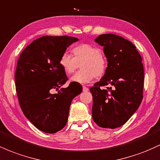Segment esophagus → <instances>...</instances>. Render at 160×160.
I'll list each match as a JSON object with an SVG mask.
<instances>
[{"label": "esophagus", "mask_w": 160, "mask_h": 160, "mask_svg": "<svg viewBox=\"0 0 160 160\" xmlns=\"http://www.w3.org/2000/svg\"><path fill=\"white\" fill-rule=\"evenodd\" d=\"M88 90H89V88H87L85 86H82V91H83V92H87Z\"/></svg>", "instance_id": "34e87169"}]
</instances>
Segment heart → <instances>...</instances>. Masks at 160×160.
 I'll return each mask as SVG.
<instances>
[{
	"label": "heart",
	"instance_id": "heart-1",
	"mask_svg": "<svg viewBox=\"0 0 160 160\" xmlns=\"http://www.w3.org/2000/svg\"><path fill=\"white\" fill-rule=\"evenodd\" d=\"M71 54L62 53L58 64L66 74H71L78 68L80 69L71 78V81L78 83H87L95 77L100 78L106 72L107 58L100 49L89 43H81L71 48Z\"/></svg>",
	"mask_w": 160,
	"mask_h": 160
}]
</instances>
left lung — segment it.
<instances>
[{"mask_svg":"<svg viewBox=\"0 0 160 160\" xmlns=\"http://www.w3.org/2000/svg\"><path fill=\"white\" fill-rule=\"evenodd\" d=\"M95 41L104 47L108 63L100 81L89 89L93 98L92 119L100 127L118 128L133 115L143 99L142 58L135 46L120 36L101 34ZM102 86L107 89H102Z\"/></svg>","mask_w":160,"mask_h":160,"instance_id":"left-lung-1","label":"left lung"}]
</instances>
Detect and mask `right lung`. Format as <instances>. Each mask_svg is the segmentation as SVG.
I'll use <instances>...</instances> for the list:
<instances>
[{
	"label": "right lung",
	"mask_w": 160,
	"mask_h": 160,
	"mask_svg": "<svg viewBox=\"0 0 160 160\" xmlns=\"http://www.w3.org/2000/svg\"><path fill=\"white\" fill-rule=\"evenodd\" d=\"M78 39L69 36H43L25 47L17 62L16 90L23 113L32 123L46 133H56L65 126L69 108L81 89L68 80L58 59L67 47Z\"/></svg>",
	"instance_id": "add662e5"
}]
</instances>
